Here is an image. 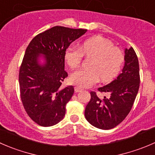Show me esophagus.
<instances>
[{"mask_svg":"<svg viewBox=\"0 0 155 155\" xmlns=\"http://www.w3.org/2000/svg\"><path fill=\"white\" fill-rule=\"evenodd\" d=\"M82 89L81 88H80V87H74V91L76 92V93H79V92H81L82 91Z\"/></svg>","mask_w":155,"mask_h":155,"instance_id":"34e87169","label":"esophagus"}]
</instances>
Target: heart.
<instances>
[{
  "instance_id": "obj_1",
  "label": "heart",
  "mask_w": 155,
  "mask_h": 155,
  "mask_svg": "<svg viewBox=\"0 0 155 155\" xmlns=\"http://www.w3.org/2000/svg\"><path fill=\"white\" fill-rule=\"evenodd\" d=\"M83 55L92 56L88 63L90 68L75 71L70 77L71 84L81 88L90 87L99 79L103 82L112 80L120 71L124 62L121 50L99 36L86 40L80 48L68 47L65 53V62L71 69H75L79 67Z\"/></svg>"
}]
</instances>
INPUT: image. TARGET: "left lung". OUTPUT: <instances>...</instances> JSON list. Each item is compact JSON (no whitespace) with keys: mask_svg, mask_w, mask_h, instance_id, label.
Returning <instances> with one entry per match:
<instances>
[{"mask_svg":"<svg viewBox=\"0 0 155 155\" xmlns=\"http://www.w3.org/2000/svg\"><path fill=\"white\" fill-rule=\"evenodd\" d=\"M124 66L122 72L110 84L99 87L108 97H100L90 92L91 99L85 108L87 121L95 127L110 130L121 123L128 115L139 88V65L133 47L124 50Z\"/></svg>","mask_w":155,"mask_h":155,"instance_id":"left-lung-1","label":"left lung"}]
</instances>
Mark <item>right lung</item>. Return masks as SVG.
Masks as SVG:
<instances>
[{
  "instance_id": "obj_1",
  "label": "right lung",
  "mask_w": 155,
  "mask_h": 155,
  "mask_svg": "<svg viewBox=\"0 0 155 155\" xmlns=\"http://www.w3.org/2000/svg\"><path fill=\"white\" fill-rule=\"evenodd\" d=\"M87 31L54 26L35 36L26 49L19 75L21 99L40 126H53L65 117V105L74 91L73 86L61 87L68 77L65 53Z\"/></svg>"
}]
</instances>
